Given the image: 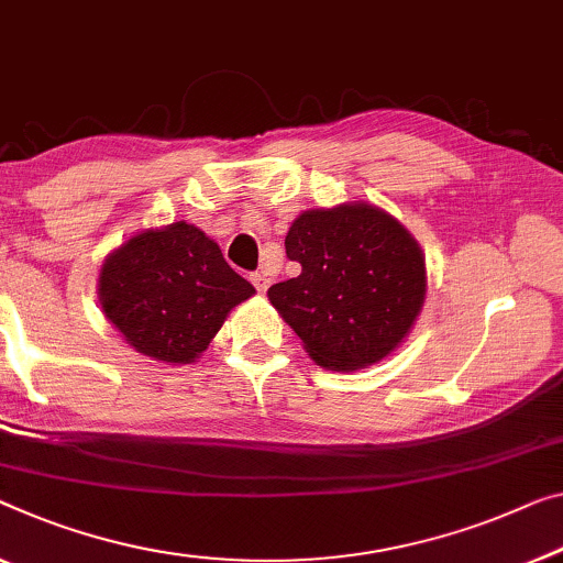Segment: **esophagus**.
<instances>
[{
	"label": "esophagus",
	"instance_id": "esophagus-1",
	"mask_svg": "<svg viewBox=\"0 0 563 563\" xmlns=\"http://www.w3.org/2000/svg\"><path fill=\"white\" fill-rule=\"evenodd\" d=\"M250 280H253L257 292H265L267 288H271V278H267L265 273H253V275H250Z\"/></svg>",
	"mask_w": 563,
	"mask_h": 563
}]
</instances>
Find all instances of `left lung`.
Wrapping results in <instances>:
<instances>
[{"instance_id":"1","label":"left lung","mask_w":563,"mask_h":563,"mask_svg":"<svg viewBox=\"0 0 563 563\" xmlns=\"http://www.w3.org/2000/svg\"><path fill=\"white\" fill-rule=\"evenodd\" d=\"M285 255L300 275L275 283L267 298L318 366H372L412 331L427 292L424 255L384 209H308L285 234Z\"/></svg>"}]
</instances>
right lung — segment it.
Returning <instances> with one entry per match:
<instances>
[{"label":"right lung","instance_id":"obj_1","mask_svg":"<svg viewBox=\"0 0 563 563\" xmlns=\"http://www.w3.org/2000/svg\"><path fill=\"white\" fill-rule=\"evenodd\" d=\"M253 292L220 245L187 222L133 234L106 257L98 278L100 308L129 346L174 366L199 358Z\"/></svg>","mask_w":563,"mask_h":563}]
</instances>
